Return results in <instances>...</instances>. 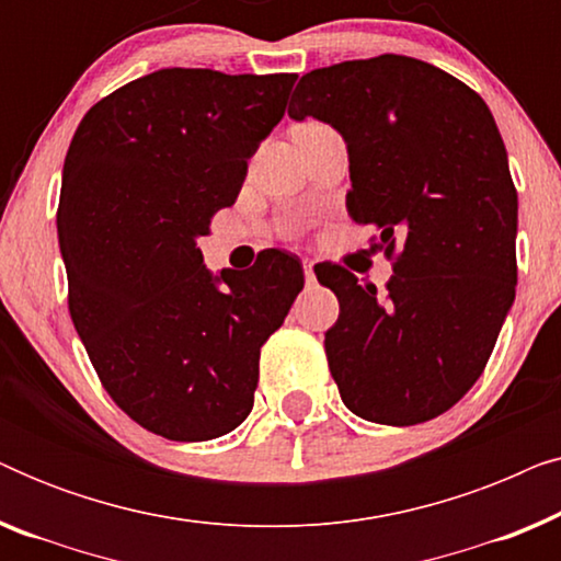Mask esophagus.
I'll return each instance as SVG.
<instances>
[{
    "label": "esophagus",
    "mask_w": 561,
    "mask_h": 561,
    "mask_svg": "<svg viewBox=\"0 0 561 561\" xmlns=\"http://www.w3.org/2000/svg\"><path fill=\"white\" fill-rule=\"evenodd\" d=\"M304 275H306V286H313V283H317V275H313V263H311V260H304Z\"/></svg>",
    "instance_id": "obj_1"
}]
</instances>
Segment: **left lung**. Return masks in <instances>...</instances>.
<instances>
[{"instance_id":"obj_1","label":"left lung","mask_w":561,"mask_h":561,"mask_svg":"<svg viewBox=\"0 0 561 561\" xmlns=\"http://www.w3.org/2000/svg\"><path fill=\"white\" fill-rule=\"evenodd\" d=\"M288 114L340 129L350 217L393 263L386 294L313 267L340 301L324 350L342 401L375 424L436 419L478 382L516 298L518 194L493 114L455 76L393 53L301 76Z\"/></svg>"}]
</instances>
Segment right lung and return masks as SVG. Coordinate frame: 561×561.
Wrapping results in <instances>:
<instances>
[{"label": "right lung", "instance_id": "add662e5", "mask_svg": "<svg viewBox=\"0 0 561 561\" xmlns=\"http://www.w3.org/2000/svg\"><path fill=\"white\" fill-rule=\"evenodd\" d=\"M296 79L163 68L91 106L66 152L68 311L112 401L165 439L206 442L248 419L260 347L304 288L290 252L214 278L196 248Z\"/></svg>", "mask_w": 561, "mask_h": 561}]
</instances>
